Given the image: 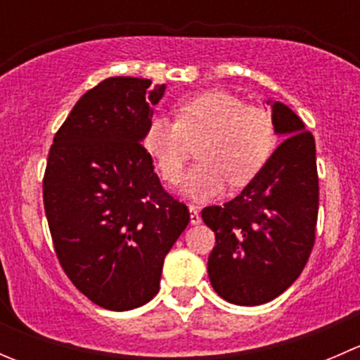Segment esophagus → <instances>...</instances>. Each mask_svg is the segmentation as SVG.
Returning a JSON list of instances; mask_svg holds the SVG:
<instances>
[{"label":"esophagus","instance_id":"esophagus-1","mask_svg":"<svg viewBox=\"0 0 360 360\" xmlns=\"http://www.w3.org/2000/svg\"><path fill=\"white\" fill-rule=\"evenodd\" d=\"M190 221L191 224H198L202 221L200 214H198V209L195 205H190Z\"/></svg>","mask_w":360,"mask_h":360}]
</instances>
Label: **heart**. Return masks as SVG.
<instances>
[{
	"label": "heart",
	"instance_id": "1",
	"mask_svg": "<svg viewBox=\"0 0 360 360\" xmlns=\"http://www.w3.org/2000/svg\"><path fill=\"white\" fill-rule=\"evenodd\" d=\"M174 118L151 116L143 146L165 183L177 184L197 144L200 158L184 177L183 190L193 200H209L231 186H245L259 174L275 146V123L268 110L240 97L209 90L179 101Z\"/></svg>",
	"mask_w": 360,
	"mask_h": 360
}]
</instances>
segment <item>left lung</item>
I'll use <instances>...</instances> for the list:
<instances>
[{
  "mask_svg": "<svg viewBox=\"0 0 360 360\" xmlns=\"http://www.w3.org/2000/svg\"><path fill=\"white\" fill-rule=\"evenodd\" d=\"M284 143L233 200L202 210L216 235L207 271L214 291L242 307L281 296L300 277L315 242L319 176L315 139L285 104H271Z\"/></svg>",
  "mask_w": 360,
  "mask_h": 360,
  "instance_id": "8db88e82",
  "label": "left lung"
}]
</instances>
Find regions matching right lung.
I'll list each match as a JSON object with an SVG mask.
<instances>
[{
	"mask_svg": "<svg viewBox=\"0 0 360 360\" xmlns=\"http://www.w3.org/2000/svg\"><path fill=\"white\" fill-rule=\"evenodd\" d=\"M163 92L151 79H103L75 104L46 160L43 203L57 259L108 310L157 296L163 259L190 223L141 144Z\"/></svg>",
	"mask_w": 360,
	"mask_h": 360,
	"instance_id": "add662e5",
	"label": "right lung"
}]
</instances>
